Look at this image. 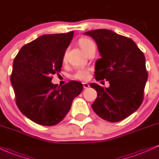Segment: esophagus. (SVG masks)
I'll return each mask as SVG.
<instances>
[{"label": "esophagus", "mask_w": 159, "mask_h": 159, "mask_svg": "<svg viewBox=\"0 0 159 159\" xmlns=\"http://www.w3.org/2000/svg\"><path fill=\"white\" fill-rule=\"evenodd\" d=\"M83 87L84 89H87L89 87H90V85H89L87 83H83Z\"/></svg>", "instance_id": "1"}]
</instances>
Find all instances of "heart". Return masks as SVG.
Returning a JSON list of instances; mask_svg holds the SVG:
<instances>
[{
    "instance_id": "1",
    "label": "heart",
    "mask_w": 159,
    "mask_h": 159,
    "mask_svg": "<svg viewBox=\"0 0 159 159\" xmlns=\"http://www.w3.org/2000/svg\"><path fill=\"white\" fill-rule=\"evenodd\" d=\"M78 44L80 48L84 52L86 53L87 50L90 48L91 46H93L94 43L92 40H90L88 38L82 37L78 40ZM63 61H65V57L63 58ZM73 78L75 79L80 80V81H85L89 78V69H80L76 71L73 75Z\"/></svg>"
}]
</instances>
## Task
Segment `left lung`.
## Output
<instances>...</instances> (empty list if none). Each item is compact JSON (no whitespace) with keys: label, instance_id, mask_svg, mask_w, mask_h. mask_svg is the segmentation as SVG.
Listing matches in <instances>:
<instances>
[{"label":"left lung","instance_id":"1","mask_svg":"<svg viewBox=\"0 0 159 159\" xmlns=\"http://www.w3.org/2000/svg\"><path fill=\"white\" fill-rule=\"evenodd\" d=\"M85 34L96 41L101 56L96 62L95 78L110 84L107 88L90 84L97 92L93 110L111 123L125 119L143 102L148 78L143 53L132 39L112 30L98 29Z\"/></svg>","mask_w":159,"mask_h":159}]
</instances>
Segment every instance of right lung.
I'll return each instance as SVG.
<instances>
[{"label": "right lung", "mask_w": 159, "mask_h": 159, "mask_svg": "<svg viewBox=\"0 0 159 159\" xmlns=\"http://www.w3.org/2000/svg\"><path fill=\"white\" fill-rule=\"evenodd\" d=\"M73 35L71 31L39 36L24 45L14 59L10 80L16 105L25 116L39 125L59 123L83 90L82 84L76 81L61 87L52 83V75L61 72Z\"/></svg>", "instance_id": "add662e5"}]
</instances>
